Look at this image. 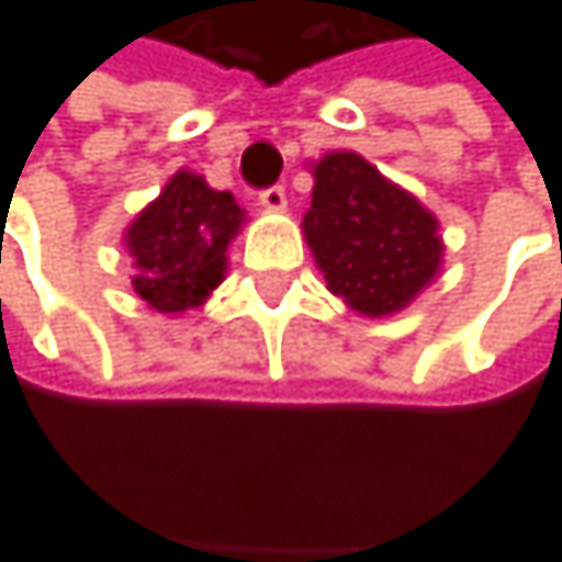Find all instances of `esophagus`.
Here are the masks:
<instances>
[{
  "mask_svg": "<svg viewBox=\"0 0 562 562\" xmlns=\"http://www.w3.org/2000/svg\"><path fill=\"white\" fill-rule=\"evenodd\" d=\"M259 205H262L266 212H283V209H286V191L279 188V184L259 191Z\"/></svg>",
  "mask_w": 562,
  "mask_h": 562,
  "instance_id": "obj_1",
  "label": "esophagus"
}]
</instances>
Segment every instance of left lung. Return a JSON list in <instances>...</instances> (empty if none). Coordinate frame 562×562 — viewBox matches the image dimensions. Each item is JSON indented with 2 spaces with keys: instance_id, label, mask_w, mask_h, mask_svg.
<instances>
[{
  "instance_id": "8db88e82",
  "label": "left lung",
  "mask_w": 562,
  "mask_h": 562,
  "mask_svg": "<svg viewBox=\"0 0 562 562\" xmlns=\"http://www.w3.org/2000/svg\"><path fill=\"white\" fill-rule=\"evenodd\" d=\"M310 171L303 235L327 290L371 319L412 306L445 262L435 212L357 150H330Z\"/></svg>"
}]
</instances>
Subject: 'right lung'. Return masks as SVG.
<instances>
[{
	"mask_svg": "<svg viewBox=\"0 0 562 562\" xmlns=\"http://www.w3.org/2000/svg\"><path fill=\"white\" fill-rule=\"evenodd\" d=\"M246 225L232 191L212 188L195 171H175L161 195L124 228L134 266L131 286L147 310L181 316L202 306L228 272V246Z\"/></svg>",
	"mask_w": 562,
	"mask_h": 562,
	"instance_id": "obj_1",
	"label": "right lung"
}]
</instances>
